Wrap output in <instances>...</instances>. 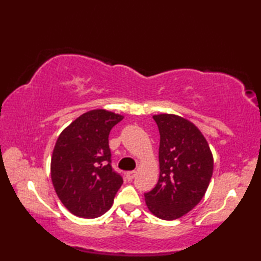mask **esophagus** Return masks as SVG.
Wrapping results in <instances>:
<instances>
[{
    "instance_id": "esophagus-1",
    "label": "esophagus",
    "mask_w": 261,
    "mask_h": 261,
    "mask_svg": "<svg viewBox=\"0 0 261 261\" xmlns=\"http://www.w3.org/2000/svg\"><path fill=\"white\" fill-rule=\"evenodd\" d=\"M136 171L135 170H131V171H127V173L125 174V177H126V179L127 180H132L135 178V176H136Z\"/></svg>"
}]
</instances>
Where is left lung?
<instances>
[{
  "mask_svg": "<svg viewBox=\"0 0 261 261\" xmlns=\"http://www.w3.org/2000/svg\"><path fill=\"white\" fill-rule=\"evenodd\" d=\"M160 135L159 179L145 193L149 211L162 220L190 212L206 192L213 174V156L195 124L175 114L152 116Z\"/></svg>",
  "mask_w": 261,
  "mask_h": 261,
  "instance_id": "1",
  "label": "left lung"
}]
</instances>
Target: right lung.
Returning a JSON list of instances; mask_svg holds the SVG:
<instances>
[{"label": "right lung", "mask_w": 261, "mask_h": 261, "mask_svg": "<svg viewBox=\"0 0 261 261\" xmlns=\"http://www.w3.org/2000/svg\"><path fill=\"white\" fill-rule=\"evenodd\" d=\"M122 119L107 110H92L58 137L50 164L53 185L76 216L94 219L112 206L123 179L111 166L109 135Z\"/></svg>", "instance_id": "add662e5"}]
</instances>
